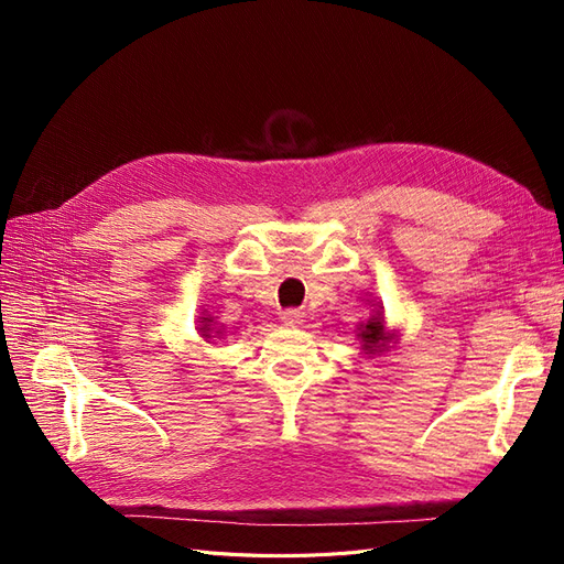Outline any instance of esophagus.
Returning <instances> with one entry per match:
<instances>
[{"label": "esophagus", "mask_w": 564, "mask_h": 564, "mask_svg": "<svg viewBox=\"0 0 564 564\" xmlns=\"http://www.w3.org/2000/svg\"><path fill=\"white\" fill-rule=\"evenodd\" d=\"M280 319L286 324V327H299V324L303 322V313L296 308H289V311L280 313Z\"/></svg>", "instance_id": "esophagus-1"}]
</instances>
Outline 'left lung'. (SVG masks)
<instances>
[{
  "mask_svg": "<svg viewBox=\"0 0 564 564\" xmlns=\"http://www.w3.org/2000/svg\"><path fill=\"white\" fill-rule=\"evenodd\" d=\"M362 338V348L373 355V352H381L388 348V344L392 338H395V334H388L386 332V319L381 313L371 315L365 324H360V334H357Z\"/></svg>",
  "mask_w": 564,
  "mask_h": 564,
  "instance_id": "obj_1",
  "label": "left lung"
}]
</instances>
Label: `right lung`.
I'll return each instance as SVG.
<instances>
[{
  "label": "right lung",
  "instance_id": "1",
  "mask_svg": "<svg viewBox=\"0 0 564 564\" xmlns=\"http://www.w3.org/2000/svg\"><path fill=\"white\" fill-rule=\"evenodd\" d=\"M202 319V327H199V334L204 336V338H212V332H214V319L212 317H199ZM216 334H220V332H216Z\"/></svg>",
  "mask_w": 564,
  "mask_h": 564
}]
</instances>
